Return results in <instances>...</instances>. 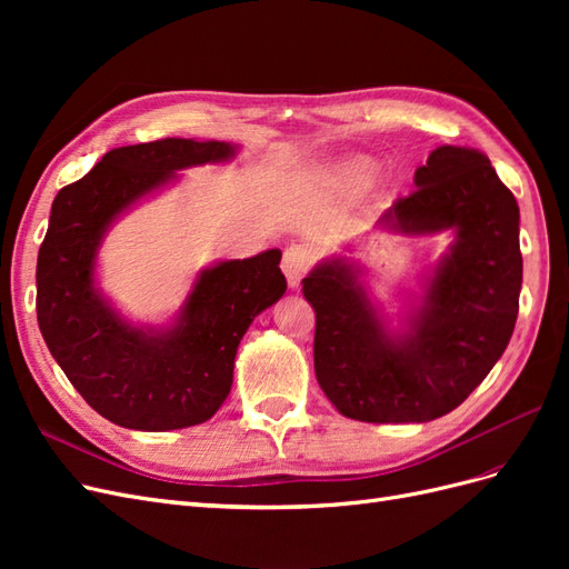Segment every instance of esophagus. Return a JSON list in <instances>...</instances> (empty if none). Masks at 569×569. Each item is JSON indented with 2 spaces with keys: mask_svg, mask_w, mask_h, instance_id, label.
I'll return each mask as SVG.
<instances>
[{
  "mask_svg": "<svg viewBox=\"0 0 569 569\" xmlns=\"http://www.w3.org/2000/svg\"><path fill=\"white\" fill-rule=\"evenodd\" d=\"M316 261L313 251L303 247V244H291L284 249V256H282V270L287 274V282L289 287H299V282L303 280V274L311 270Z\"/></svg>",
  "mask_w": 569,
  "mask_h": 569,
  "instance_id": "obj_1",
  "label": "esophagus"
}]
</instances>
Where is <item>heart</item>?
<instances>
[{"label":"heart","instance_id":"1","mask_svg":"<svg viewBox=\"0 0 569 569\" xmlns=\"http://www.w3.org/2000/svg\"><path fill=\"white\" fill-rule=\"evenodd\" d=\"M341 176L353 184H366L375 176V166L368 159H351L349 163H343Z\"/></svg>","mask_w":569,"mask_h":569}]
</instances>
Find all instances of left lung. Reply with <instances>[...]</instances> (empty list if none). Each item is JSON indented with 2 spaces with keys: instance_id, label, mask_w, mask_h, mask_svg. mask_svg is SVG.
I'll list each match as a JSON object with an SVG mask.
<instances>
[{
  "instance_id": "8db88e82",
  "label": "left lung",
  "mask_w": 569,
  "mask_h": 569,
  "mask_svg": "<svg viewBox=\"0 0 569 569\" xmlns=\"http://www.w3.org/2000/svg\"><path fill=\"white\" fill-rule=\"evenodd\" d=\"M416 192L380 226L406 234L453 230L408 335H389L343 258L301 280L316 311L318 385L360 422H429L458 408L503 356L522 287L520 209L477 149L443 144L416 170Z\"/></svg>"
}]
</instances>
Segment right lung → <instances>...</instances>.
<instances>
[{
	"label": "right lung",
	"instance_id": "add662e5",
	"mask_svg": "<svg viewBox=\"0 0 569 569\" xmlns=\"http://www.w3.org/2000/svg\"><path fill=\"white\" fill-rule=\"evenodd\" d=\"M232 157L228 142L182 137L118 147L51 203L38 253L40 332L82 399L113 425L168 432L213 418L230 393L239 341L284 295L278 249L201 270L168 330L132 327L94 287L97 249L116 216L176 170Z\"/></svg>",
	"mask_w": 569,
	"mask_h": 569
}]
</instances>
